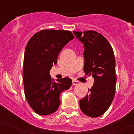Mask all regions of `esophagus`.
I'll use <instances>...</instances> for the list:
<instances>
[{"instance_id":"34e87169","label":"esophagus","mask_w":134,"mask_h":134,"mask_svg":"<svg viewBox=\"0 0 134 134\" xmlns=\"http://www.w3.org/2000/svg\"><path fill=\"white\" fill-rule=\"evenodd\" d=\"M79 83L77 81H76V80H73V81H72V85H73V86H76V85H78Z\"/></svg>"}]
</instances>
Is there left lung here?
<instances>
[{"label":"left lung","instance_id":"obj_1","mask_svg":"<svg viewBox=\"0 0 134 134\" xmlns=\"http://www.w3.org/2000/svg\"><path fill=\"white\" fill-rule=\"evenodd\" d=\"M73 32L83 44V70L86 75L94 78L90 94L79 101L80 108L88 116L99 117L108 110L115 93L116 74L113 50L108 40L99 32L93 30Z\"/></svg>","mask_w":134,"mask_h":134}]
</instances>
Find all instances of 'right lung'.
<instances>
[{
  "label": "right lung",
  "mask_w": 134,
  "mask_h": 134,
  "mask_svg": "<svg viewBox=\"0 0 134 134\" xmlns=\"http://www.w3.org/2000/svg\"><path fill=\"white\" fill-rule=\"evenodd\" d=\"M74 38L68 30L48 29L35 33L26 45L23 69L25 96L37 114L48 115L55 112L60 104L61 92L71 87V79L55 81L49 71L57 63L63 47Z\"/></svg>",
  "instance_id": "right-lung-1"
}]
</instances>
